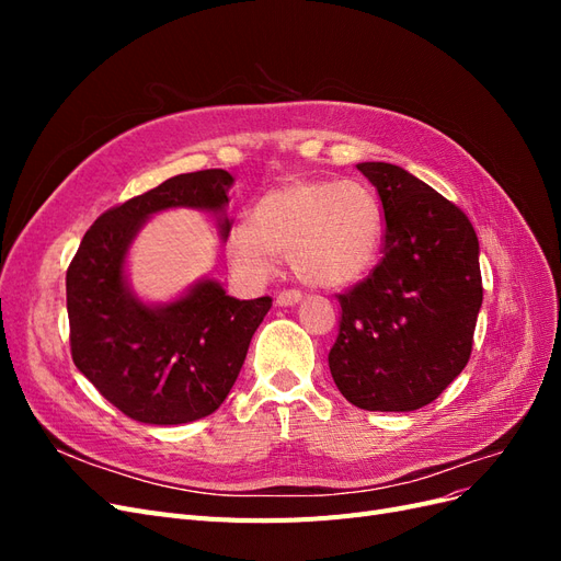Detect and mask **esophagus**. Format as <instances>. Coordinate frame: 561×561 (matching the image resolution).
Wrapping results in <instances>:
<instances>
[{"label":"esophagus","mask_w":561,"mask_h":561,"mask_svg":"<svg viewBox=\"0 0 561 561\" xmlns=\"http://www.w3.org/2000/svg\"><path fill=\"white\" fill-rule=\"evenodd\" d=\"M299 301H301V293H297V290L280 293V295L276 297V304H278V307H297Z\"/></svg>","instance_id":"esophagus-1"}]
</instances>
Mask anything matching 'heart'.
Instances as JSON below:
<instances>
[{
    "instance_id": "heart-1",
    "label": "heart",
    "mask_w": 561,
    "mask_h": 561,
    "mask_svg": "<svg viewBox=\"0 0 561 561\" xmlns=\"http://www.w3.org/2000/svg\"><path fill=\"white\" fill-rule=\"evenodd\" d=\"M379 203L365 184L290 180L266 192L250 225L227 236V257L245 280L262 283L278 257L313 287H342L363 278L381 248Z\"/></svg>"
}]
</instances>
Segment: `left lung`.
Masks as SVG:
<instances>
[{
    "label": "left lung",
    "instance_id": "left-lung-1",
    "mask_svg": "<svg viewBox=\"0 0 561 561\" xmlns=\"http://www.w3.org/2000/svg\"><path fill=\"white\" fill-rule=\"evenodd\" d=\"M386 217L383 260L342 304L330 371L367 412H414L463 371L482 307L470 219L404 168L367 161Z\"/></svg>",
    "mask_w": 561,
    "mask_h": 561
}]
</instances>
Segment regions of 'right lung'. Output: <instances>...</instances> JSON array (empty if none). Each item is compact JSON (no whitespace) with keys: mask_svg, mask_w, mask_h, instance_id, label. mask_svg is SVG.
<instances>
[{"mask_svg":"<svg viewBox=\"0 0 561 561\" xmlns=\"http://www.w3.org/2000/svg\"><path fill=\"white\" fill-rule=\"evenodd\" d=\"M231 184L222 168L165 180L100 215L67 268L72 360L100 396L140 423L178 426L213 414L271 309V297L236 299L210 276L168 301L142 299L128 278L135 239L163 210L210 213L227 241Z\"/></svg>","mask_w":561,"mask_h":561,"instance_id":"right-lung-1","label":"right lung"}]
</instances>
